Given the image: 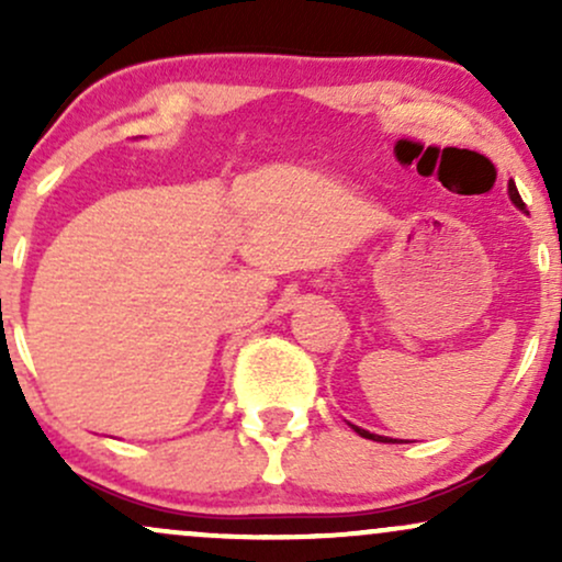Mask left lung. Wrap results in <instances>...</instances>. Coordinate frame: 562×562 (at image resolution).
<instances>
[{
	"label": "left lung",
	"instance_id": "8db88e82",
	"mask_svg": "<svg viewBox=\"0 0 562 562\" xmlns=\"http://www.w3.org/2000/svg\"><path fill=\"white\" fill-rule=\"evenodd\" d=\"M507 192H509V200H513L515 205H518L520 211H526V205H524V200H520V195H518V190H515V184L509 182L507 184ZM353 430H357L359 436L362 438H370V441H380V443H393V438H389V436H378V434H370V430H364V428H357V425H351Z\"/></svg>",
	"mask_w": 562,
	"mask_h": 562
}]
</instances>
